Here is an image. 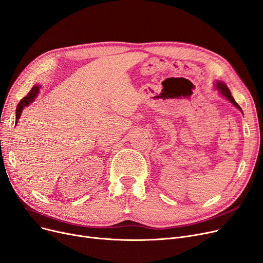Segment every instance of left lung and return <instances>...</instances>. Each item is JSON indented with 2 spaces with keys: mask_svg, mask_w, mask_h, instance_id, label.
Segmentation results:
<instances>
[{
  "mask_svg": "<svg viewBox=\"0 0 263 263\" xmlns=\"http://www.w3.org/2000/svg\"><path fill=\"white\" fill-rule=\"evenodd\" d=\"M216 89L219 91L220 92V95L222 96V97H224L227 100H229L231 103L235 106V107H237L239 110H242V108L239 107V105L236 103L235 102V100L233 99V97H232V95H231V92H230V90H229V88L227 87V85L224 84V83H221V82H217L216 83Z\"/></svg>",
  "mask_w": 263,
  "mask_h": 263,
  "instance_id": "left-lung-1",
  "label": "left lung"
}]
</instances>
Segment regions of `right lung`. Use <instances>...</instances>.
Returning <instances> with one entry per match:
<instances>
[{
  "instance_id": "add662e5",
  "label": "right lung",
  "mask_w": 263,
  "mask_h": 263,
  "mask_svg": "<svg viewBox=\"0 0 263 263\" xmlns=\"http://www.w3.org/2000/svg\"><path fill=\"white\" fill-rule=\"evenodd\" d=\"M40 88H41V86H39V85L33 86L32 89L30 90V92L25 98H22L21 101L18 103L17 109H16V124L18 123V119L20 118L21 112H22V110H24V108L26 106H28L30 103H32V102L34 101V99H35L36 96L39 95Z\"/></svg>"
}]
</instances>
